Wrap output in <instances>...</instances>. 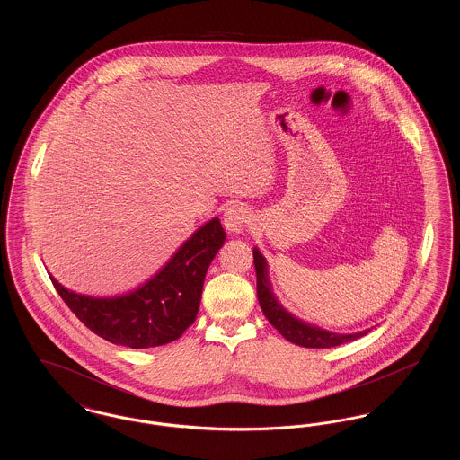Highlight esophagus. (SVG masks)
<instances>
[{
	"label": "esophagus",
	"instance_id": "34e87169",
	"mask_svg": "<svg viewBox=\"0 0 460 460\" xmlns=\"http://www.w3.org/2000/svg\"><path fill=\"white\" fill-rule=\"evenodd\" d=\"M250 217L246 208H243L240 205H233L224 212V227L227 233L231 234H240L244 231V227L248 226Z\"/></svg>",
	"mask_w": 460,
	"mask_h": 460
}]
</instances>
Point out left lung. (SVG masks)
I'll return each mask as SVG.
<instances>
[{
  "mask_svg": "<svg viewBox=\"0 0 460 460\" xmlns=\"http://www.w3.org/2000/svg\"><path fill=\"white\" fill-rule=\"evenodd\" d=\"M253 263L257 272V296H259V304L262 306L263 315L285 336L288 341L305 349H331V347L353 341L357 338H362L371 331V329H364V331L349 332V334L334 332L296 317L295 314H291L288 308H285L274 295L270 276H269V263L257 246L253 248Z\"/></svg>",
  "mask_w": 460,
  "mask_h": 460,
  "instance_id": "1",
  "label": "left lung"
}]
</instances>
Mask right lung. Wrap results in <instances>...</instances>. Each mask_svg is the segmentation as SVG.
<instances>
[{
    "instance_id": "right-lung-1",
    "label": "right lung",
    "mask_w": 460,
    "mask_h": 460,
    "mask_svg": "<svg viewBox=\"0 0 460 460\" xmlns=\"http://www.w3.org/2000/svg\"><path fill=\"white\" fill-rule=\"evenodd\" d=\"M224 241L219 217L207 220L150 279L120 295H83L49 278L68 308L94 334L129 349L160 347L195 323L205 274Z\"/></svg>"
}]
</instances>
